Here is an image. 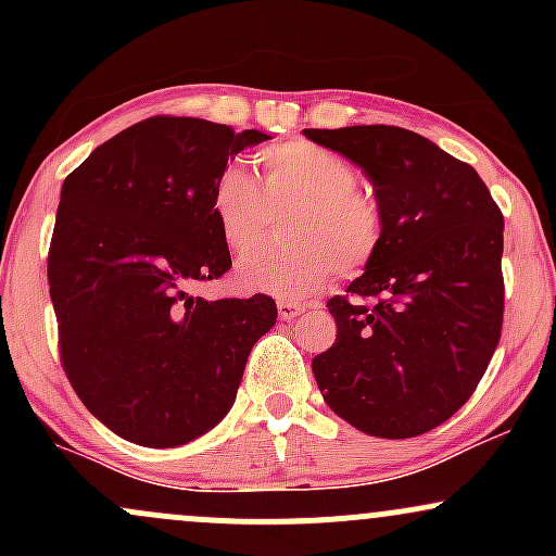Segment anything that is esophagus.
Instances as JSON below:
<instances>
[{
	"label": "esophagus",
	"mask_w": 556,
	"mask_h": 556,
	"mask_svg": "<svg viewBox=\"0 0 556 556\" xmlns=\"http://www.w3.org/2000/svg\"><path fill=\"white\" fill-rule=\"evenodd\" d=\"M303 311H305V305L292 303V300H279L277 303V314L282 321H292V318H298Z\"/></svg>",
	"instance_id": "34e87169"
}]
</instances>
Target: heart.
<instances>
[{"mask_svg": "<svg viewBox=\"0 0 556 556\" xmlns=\"http://www.w3.org/2000/svg\"><path fill=\"white\" fill-rule=\"evenodd\" d=\"M261 190L242 167H227L212 193V214L232 253H248L266 232L269 205L292 208L282 251L242 258L235 279L245 292L305 300L331 285L337 266L358 271L381 245V214L358 188V172L348 159L311 143L285 140L261 154Z\"/></svg>", "mask_w": 556, "mask_h": 556, "instance_id": "b5f03b06", "label": "heart"}]
</instances>
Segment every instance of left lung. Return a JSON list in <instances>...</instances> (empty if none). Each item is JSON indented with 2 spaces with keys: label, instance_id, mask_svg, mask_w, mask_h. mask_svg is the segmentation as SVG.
<instances>
[{
  "label": "left lung",
  "instance_id": "obj_1",
  "mask_svg": "<svg viewBox=\"0 0 556 556\" xmlns=\"http://www.w3.org/2000/svg\"><path fill=\"white\" fill-rule=\"evenodd\" d=\"M303 136L366 172L381 214L355 300L327 303L337 340L311 363L316 384L368 437H420L468 402L500 344L502 212L470 164L405 127Z\"/></svg>",
  "mask_w": 556,
  "mask_h": 556
}]
</instances>
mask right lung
I'll list each match as a JSON object with an SVG mask.
<instances>
[{
	"label": "right lung",
	"instance_id": "obj_1",
	"mask_svg": "<svg viewBox=\"0 0 556 556\" xmlns=\"http://www.w3.org/2000/svg\"><path fill=\"white\" fill-rule=\"evenodd\" d=\"M261 130L151 117L91 151L62 182L49 295L62 366L83 405L140 446H180L232 407L269 295L206 300L190 287L232 258L212 214L229 159Z\"/></svg>",
	"mask_w": 556,
	"mask_h": 556
}]
</instances>
